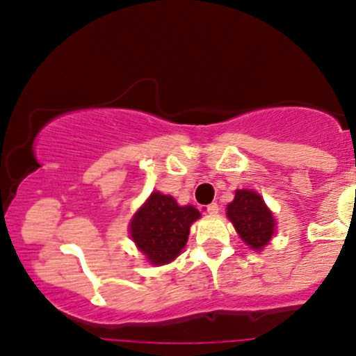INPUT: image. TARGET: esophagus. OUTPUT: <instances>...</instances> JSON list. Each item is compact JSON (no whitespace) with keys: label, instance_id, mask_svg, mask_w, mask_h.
<instances>
[{"label":"esophagus","instance_id":"1","mask_svg":"<svg viewBox=\"0 0 356 356\" xmlns=\"http://www.w3.org/2000/svg\"><path fill=\"white\" fill-rule=\"evenodd\" d=\"M205 211L209 215H217L218 213V205L217 204H210V205H207L205 207Z\"/></svg>","mask_w":356,"mask_h":356}]
</instances>
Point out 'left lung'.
I'll use <instances>...</instances> for the list:
<instances>
[{
    "label": "left lung",
    "instance_id": "left-lung-1",
    "mask_svg": "<svg viewBox=\"0 0 356 356\" xmlns=\"http://www.w3.org/2000/svg\"><path fill=\"white\" fill-rule=\"evenodd\" d=\"M227 217L241 240L254 251L263 250L276 230V220L271 210L254 191H236L235 199L227 205Z\"/></svg>",
    "mask_w": 356,
    "mask_h": 356
}]
</instances>
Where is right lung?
Returning <instances> with one entry per match:
<instances>
[{
	"mask_svg": "<svg viewBox=\"0 0 356 356\" xmlns=\"http://www.w3.org/2000/svg\"><path fill=\"white\" fill-rule=\"evenodd\" d=\"M197 218H200V211L195 207H181L174 197L152 192L134 213L129 235L151 264L163 266L181 254L191 225Z\"/></svg>",
	"mask_w": 356,
	"mask_h": 356,
	"instance_id": "right-lung-1",
	"label": "right lung"
}]
</instances>
